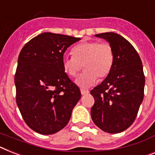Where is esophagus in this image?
Returning a JSON list of instances; mask_svg holds the SVG:
<instances>
[{
  "label": "esophagus",
  "instance_id": "esophagus-1",
  "mask_svg": "<svg viewBox=\"0 0 155 155\" xmlns=\"http://www.w3.org/2000/svg\"><path fill=\"white\" fill-rule=\"evenodd\" d=\"M80 92H81L82 95H86V94H88L89 91L85 90V89H81V90H80Z\"/></svg>",
  "mask_w": 155,
  "mask_h": 155
}]
</instances>
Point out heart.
Segmentation results:
<instances>
[{"instance_id":"b5f03b06","label":"heart","mask_w":155,"mask_h":155,"mask_svg":"<svg viewBox=\"0 0 155 155\" xmlns=\"http://www.w3.org/2000/svg\"><path fill=\"white\" fill-rule=\"evenodd\" d=\"M73 56H64L63 68L69 76L76 77L84 66L85 71L77 78L76 84L89 87L110 73L114 63V51L108 43L86 41L72 49Z\"/></svg>"}]
</instances>
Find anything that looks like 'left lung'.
<instances>
[{
  "label": "left lung",
  "mask_w": 155,
  "mask_h": 155,
  "mask_svg": "<svg viewBox=\"0 0 155 155\" xmlns=\"http://www.w3.org/2000/svg\"><path fill=\"white\" fill-rule=\"evenodd\" d=\"M112 47L114 63L110 73L91 91L95 104L91 116L98 127L115 134L134 123L143 100L145 76L143 64L134 48L114 32L96 34Z\"/></svg>",
  "instance_id": "1"
}]
</instances>
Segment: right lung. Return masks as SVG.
<instances>
[{
	"mask_svg": "<svg viewBox=\"0 0 155 155\" xmlns=\"http://www.w3.org/2000/svg\"><path fill=\"white\" fill-rule=\"evenodd\" d=\"M80 38L44 32L21 49L15 85L16 104L27 125L41 134H52L68 123L81 98L80 88L63 68L67 48Z\"/></svg>",
	"mask_w": 155,
	"mask_h": 155,
	"instance_id": "1",
	"label": "right lung"
}]
</instances>
